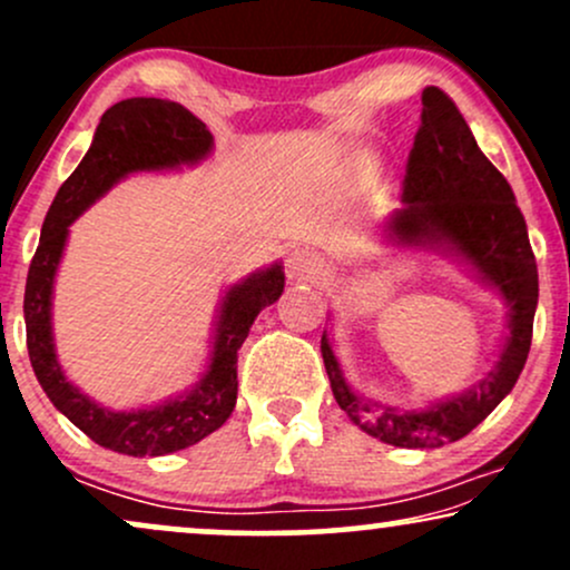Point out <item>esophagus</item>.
<instances>
[{
    "instance_id": "1",
    "label": "esophagus",
    "mask_w": 570,
    "mask_h": 570,
    "mask_svg": "<svg viewBox=\"0 0 570 570\" xmlns=\"http://www.w3.org/2000/svg\"><path fill=\"white\" fill-rule=\"evenodd\" d=\"M322 257L313 252H305V248H294L289 254V259H286V273H289V278L294 281H307V278H316L318 273H322Z\"/></svg>"
}]
</instances>
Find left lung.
<instances>
[{"mask_svg":"<svg viewBox=\"0 0 570 570\" xmlns=\"http://www.w3.org/2000/svg\"><path fill=\"white\" fill-rule=\"evenodd\" d=\"M383 238L404 248H431L472 271L507 303V337L499 362L472 389L402 410L358 396L345 381L330 335L322 356L340 410L370 436L394 448H442L458 442L501 404L525 367L539 303V271L525 217L499 168L476 147L453 98L440 88L423 90L421 128L410 149L402 208L383 222Z\"/></svg>","mask_w":570,"mask_h":570,"instance_id":"8db88e82","label":"left lung"}]
</instances>
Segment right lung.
I'll list each match as a JSON object with an SVG mask.
<instances>
[{
	"instance_id": "add662e5",
	"label": "right lung",
	"mask_w": 570,
	"mask_h": 570,
	"mask_svg": "<svg viewBox=\"0 0 570 570\" xmlns=\"http://www.w3.org/2000/svg\"><path fill=\"white\" fill-rule=\"evenodd\" d=\"M214 136L189 109L166 98H126L101 115L90 149L56 193L42 222L23 294L26 345L42 391L58 412L101 448L122 455H168L200 442L230 417L238 399V348L254 318L284 292V265L252 273L222 297L208 367L185 394L139 410H109L67 381L56 356L53 284L69 225L107 195L117 181L139 171H174L206 160Z\"/></svg>"
}]
</instances>
